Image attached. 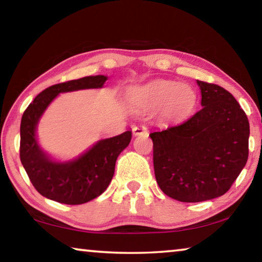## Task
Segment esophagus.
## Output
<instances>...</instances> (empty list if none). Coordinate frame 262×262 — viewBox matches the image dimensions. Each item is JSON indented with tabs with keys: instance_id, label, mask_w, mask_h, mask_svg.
Wrapping results in <instances>:
<instances>
[{
	"instance_id": "obj_1",
	"label": "esophagus",
	"mask_w": 262,
	"mask_h": 262,
	"mask_svg": "<svg viewBox=\"0 0 262 262\" xmlns=\"http://www.w3.org/2000/svg\"><path fill=\"white\" fill-rule=\"evenodd\" d=\"M147 133H148V128L144 126V124H140V126H135L133 128V134L136 136L147 134Z\"/></svg>"
}]
</instances>
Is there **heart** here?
Wrapping results in <instances>:
<instances>
[{
    "label": "heart",
    "instance_id": "b5f03b06",
    "mask_svg": "<svg viewBox=\"0 0 262 262\" xmlns=\"http://www.w3.org/2000/svg\"><path fill=\"white\" fill-rule=\"evenodd\" d=\"M128 97L142 108L162 106L163 115L173 120L187 118L196 104V94L192 88L168 80H155L133 88Z\"/></svg>",
    "mask_w": 262,
    "mask_h": 262
}]
</instances>
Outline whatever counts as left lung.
Returning <instances> with one entry per match:
<instances>
[{"label": "left lung", "mask_w": 262, "mask_h": 262, "mask_svg": "<svg viewBox=\"0 0 262 262\" xmlns=\"http://www.w3.org/2000/svg\"><path fill=\"white\" fill-rule=\"evenodd\" d=\"M196 82L200 111L185 122L149 134L156 182L181 202L224 195L248 159L249 122L244 109L225 88Z\"/></svg>", "instance_id": "8db88e82"}]
</instances>
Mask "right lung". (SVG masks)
Listing matches in <instances>:
<instances>
[{"mask_svg": "<svg viewBox=\"0 0 262 262\" xmlns=\"http://www.w3.org/2000/svg\"><path fill=\"white\" fill-rule=\"evenodd\" d=\"M107 76H85L50 85L35 97L21 120L19 159L35 189L47 199L66 205H81L102 194L111 183L115 162L130 142L132 132L100 140L83 155L69 162H56L47 156L36 141L41 115L60 93L101 88Z\"/></svg>", "mask_w": 262, "mask_h": 262, "instance_id": "add662e5", "label": "right lung"}]
</instances>
